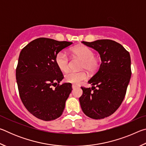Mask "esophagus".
<instances>
[{"mask_svg":"<svg viewBox=\"0 0 146 146\" xmlns=\"http://www.w3.org/2000/svg\"><path fill=\"white\" fill-rule=\"evenodd\" d=\"M77 88V86H76V85H75V84L72 85V88H73V90H74V89H75V88Z\"/></svg>","mask_w":146,"mask_h":146,"instance_id":"1","label":"esophagus"}]
</instances>
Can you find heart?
Returning a JSON list of instances; mask_svg holds the SVG:
<instances>
[{"label": "heart", "mask_w": 146, "mask_h": 146, "mask_svg": "<svg viewBox=\"0 0 146 146\" xmlns=\"http://www.w3.org/2000/svg\"><path fill=\"white\" fill-rule=\"evenodd\" d=\"M72 53L78 56L83 60L82 67L85 68L90 72H94L97 70L99 66V61L95 58L93 51L86 46H78L72 49ZM56 64L58 68L66 72L70 70V63L68 54L64 51H60L56 56ZM87 78L86 73L84 71H70L65 75V80L66 82L79 84L81 82Z\"/></svg>", "instance_id": "1"}]
</instances>
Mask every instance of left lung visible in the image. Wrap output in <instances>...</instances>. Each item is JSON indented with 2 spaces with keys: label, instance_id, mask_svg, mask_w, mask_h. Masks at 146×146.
Listing matches in <instances>:
<instances>
[{
  "label": "left lung",
  "instance_id": "left-lung-1",
  "mask_svg": "<svg viewBox=\"0 0 146 146\" xmlns=\"http://www.w3.org/2000/svg\"><path fill=\"white\" fill-rule=\"evenodd\" d=\"M82 43L98 51L102 63L88 81L91 88H81L79 102L86 116L102 119L115 112L125 97L131 75L130 55L121 44L108 39Z\"/></svg>",
  "mask_w": 146,
  "mask_h": 146
}]
</instances>
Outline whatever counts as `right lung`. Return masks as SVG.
Returning <instances> with one entry per match:
<instances>
[{
  "instance_id": "add662e5",
  "label": "right lung",
  "mask_w": 146,
  "mask_h": 146,
  "mask_svg": "<svg viewBox=\"0 0 146 146\" xmlns=\"http://www.w3.org/2000/svg\"><path fill=\"white\" fill-rule=\"evenodd\" d=\"M73 42L38 38L22 49L16 70L20 97L28 111L45 121L60 117L72 91L56 65L57 54Z\"/></svg>"
}]
</instances>
